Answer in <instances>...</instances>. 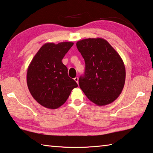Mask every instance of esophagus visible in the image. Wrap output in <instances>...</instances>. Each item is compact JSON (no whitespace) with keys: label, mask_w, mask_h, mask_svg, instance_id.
I'll use <instances>...</instances> for the list:
<instances>
[{"label":"esophagus","mask_w":153,"mask_h":153,"mask_svg":"<svg viewBox=\"0 0 153 153\" xmlns=\"http://www.w3.org/2000/svg\"><path fill=\"white\" fill-rule=\"evenodd\" d=\"M74 80H75V81H76V82H77V84H78V80H79L78 77H75V78H74Z\"/></svg>","instance_id":"obj_1"}]
</instances>
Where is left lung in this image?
I'll list each match as a JSON object with an SVG mask.
<instances>
[{
	"instance_id": "left-lung-1",
	"label": "left lung",
	"mask_w": 153,
	"mask_h": 153,
	"mask_svg": "<svg viewBox=\"0 0 153 153\" xmlns=\"http://www.w3.org/2000/svg\"><path fill=\"white\" fill-rule=\"evenodd\" d=\"M77 48L86 64L79 85L87 98L98 106L110 104L121 93L126 81L122 59L107 40L101 38L77 41Z\"/></svg>"
}]
</instances>
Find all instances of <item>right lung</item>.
<instances>
[{
	"instance_id": "add662e5",
	"label": "right lung",
	"mask_w": 153,
	"mask_h": 153,
	"mask_svg": "<svg viewBox=\"0 0 153 153\" xmlns=\"http://www.w3.org/2000/svg\"><path fill=\"white\" fill-rule=\"evenodd\" d=\"M74 43H46L33 56L27 71V84L32 97L40 105L51 109L66 102L71 90L77 87L67 74L62 59Z\"/></svg>"
}]
</instances>
